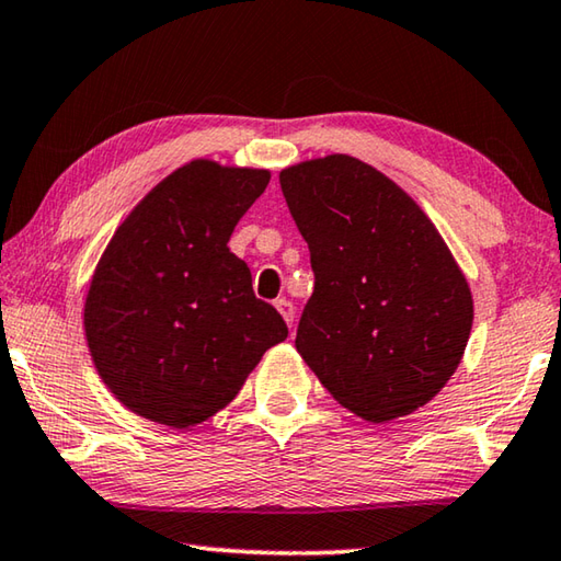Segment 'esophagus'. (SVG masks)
Wrapping results in <instances>:
<instances>
[{"label":"esophagus","mask_w":561,"mask_h":561,"mask_svg":"<svg viewBox=\"0 0 561 561\" xmlns=\"http://www.w3.org/2000/svg\"><path fill=\"white\" fill-rule=\"evenodd\" d=\"M275 308H278L283 320H286L288 328L293 330V320H296V308H293V302L286 300V298H280V300H275Z\"/></svg>","instance_id":"1"}]
</instances>
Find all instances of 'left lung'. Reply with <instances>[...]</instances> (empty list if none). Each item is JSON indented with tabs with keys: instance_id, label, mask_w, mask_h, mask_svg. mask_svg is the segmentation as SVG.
<instances>
[{
	"instance_id": "8db88e82",
	"label": "left lung",
	"mask_w": 561,
	"mask_h": 561,
	"mask_svg": "<svg viewBox=\"0 0 561 561\" xmlns=\"http://www.w3.org/2000/svg\"><path fill=\"white\" fill-rule=\"evenodd\" d=\"M310 249L316 290L296 347L357 416L391 421L434 399L473 325V298L436 226L411 196L350 154L280 172Z\"/></svg>"
}]
</instances>
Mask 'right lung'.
<instances>
[{
  "label": "right lung",
  "instance_id": "add662e5",
  "mask_svg": "<svg viewBox=\"0 0 561 561\" xmlns=\"http://www.w3.org/2000/svg\"><path fill=\"white\" fill-rule=\"evenodd\" d=\"M265 170L196 160L162 180L115 231L85 298V337L105 387L157 424L186 428L239 394L288 337L229 251Z\"/></svg>",
  "mask_w": 561,
  "mask_h": 561
}]
</instances>
